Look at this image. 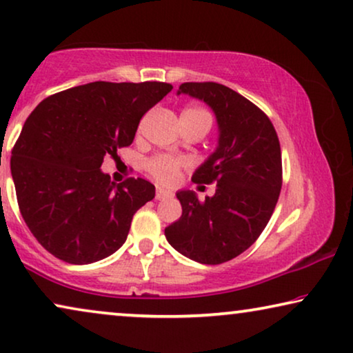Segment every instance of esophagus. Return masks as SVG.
Masks as SVG:
<instances>
[{"label":"esophagus","instance_id":"34e87169","mask_svg":"<svg viewBox=\"0 0 353 353\" xmlns=\"http://www.w3.org/2000/svg\"><path fill=\"white\" fill-rule=\"evenodd\" d=\"M172 196V192L170 191H167V190H163V188H157V191H156V199H167V197H170Z\"/></svg>","mask_w":353,"mask_h":353}]
</instances>
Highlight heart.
<instances>
[{
    "mask_svg": "<svg viewBox=\"0 0 353 353\" xmlns=\"http://www.w3.org/2000/svg\"><path fill=\"white\" fill-rule=\"evenodd\" d=\"M181 120L205 123L209 128L212 123L210 114L202 108H197V105H190V108L183 109ZM183 165H185V161L181 157L170 156V154H159L146 162L148 172L151 173L154 180L162 183V185H173L180 178Z\"/></svg>",
    "mask_w": 353,
    "mask_h": 353,
    "instance_id": "heart-1",
    "label": "heart"
}]
</instances>
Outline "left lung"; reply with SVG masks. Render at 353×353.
Masks as SVG:
<instances>
[{
    "mask_svg": "<svg viewBox=\"0 0 353 353\" xmlns=\"http://www.w3.org/2000/svg\"><path fill=\"white\" fill-rule=\"evenodd\" d=\"M181 93L215 112L219 146L192 181L216 183V191L204 202L192 191L176 192L183 214L167 226L165 238L185 257L219 265L248 250L272 219L283 185L281 148L267 114L228 86L188 81Z\"/></svg>",
    "mask_w": 353,
    "mask_h": 353,
    "instance_id": "8db88e82",
    "label": "left lung"
}]
</instances>
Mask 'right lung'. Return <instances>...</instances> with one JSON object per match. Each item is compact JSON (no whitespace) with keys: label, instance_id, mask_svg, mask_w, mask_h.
I'll list each match as a JSON object with an SVG mask.
<instances>
[{"label":"right lung","instance_id":"1","mask_svg":"<svg viewBox=\"0 0 353 353\" xmlns=\"http://www.w3.org/2000/svg\"><path fill=\"white\" fill-rule=\"evenodd\" d=\"M163 81L93 83L48 96L14 144L11 173L28 230L67 263L109 257L156 188L143 178L110 181L104 157L133 143L139 120L172 91Z\"/></svg>","mask_w":353,"mask_h":353}]
</instances>
